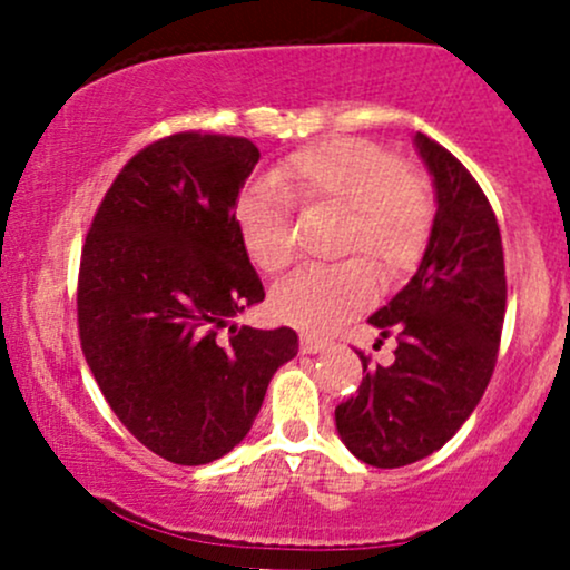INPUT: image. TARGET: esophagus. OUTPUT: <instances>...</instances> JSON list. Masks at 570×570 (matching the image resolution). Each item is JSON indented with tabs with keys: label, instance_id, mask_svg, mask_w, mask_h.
<instances>
[{
	"label": "esophagus",
	"instance_id": "1",
	"mask_svg": "<svg viewBox=\"0 0 570 570\" xmlns=\"http://www.w3.org/2000/svg\"><path fill=\"white\" fill-rule=\"evenodd\" d=\"M327 338H320V336H312V333H306V336H301V350L303 353H320V350L327 347Z\"/></svg>",
	"mask_w": 570,
	"mask_h": 570
}]
</instances>
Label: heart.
I'll return each instance as SVG.
<instances>
[{"label": "heart", "mask_w": 570, "mask_h": 570, "mask_svg": "<svg viewBox=\"0 0 570 570\" xmlns=\"http://www.w3.org/2000/svg\"><path fill=\"white\" fill-rule=\"evenodd\" d=\"M289 195L306 206L342 209L336 253H355L327 267L301 269L275 286V317L301 331H333L370 306L375 273L366 262L396 278L422 262L433 237L435 200L428 181L381 142L336 137L301 148L281 165L278 178H258L239 193L234 206L239 239L264 273H284L297 256Z\"/></svg>", "instance_id": "1"}]
</instances>
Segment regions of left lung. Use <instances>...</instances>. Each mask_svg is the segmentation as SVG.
<instances>
[{"mask_svg":"<svg viewBox=\"0 0 570 570\" xmlns=\"http://www.w3.org/2000/svg\"><path fill=\"white\" fill-rule=\"evenodd\" d=\"M439 212L416 275L370 322L396 338L394 364L370 366L336 405V430L358 461L400 469L433 455L485 394L502 338L508 278L497 215L455 154L416 135ZM381 338V344H383Z\"/></svg>","mask_w":570,"mask_h":570,"instance_id":"8db88e82","label":"left lung"}]
</instances>
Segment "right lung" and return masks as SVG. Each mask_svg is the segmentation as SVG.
Returning <instances> with one entry per match:
<instances>
[{
    "label": "right lung",
    "instance_id": "obj_1",
    "mask_svg": "<svg viewBox=\"0 0 570 570\" xmlns=\"http://www.w3.org/2000/svg\"><path fill=\"white\" fill-rule=\"evenodd\" d=\"M258 163L248 137L176 131L115 176L85 237V361L124 428L178 465L212 463L250 430L292 327H223L264 301L234 206Z\"/></svg>",
    "mask_w": 570,
    "mask_h": 570
}]
</instances>
